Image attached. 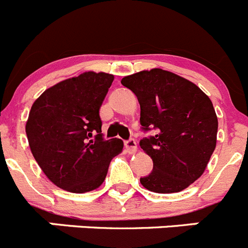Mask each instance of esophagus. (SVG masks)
<instances>
[{
  "mask_svg": "<svg viewBox=\"0 0 248 248\" xmlns=\"http://www.w3.org/2000/svg\"><path fill=\"white\" fill-rule=\"evenodd\" d=\"M124 147H126V150H127V152H128V154H135V152L137 151L136 141H135V140H132V139L128 140V141L124 142Z\"/></svg>",
  "mask_w": 248,
  "mask_h": 248,
  "instance_id": "1",
  "label": "esophagus"
}]
</instances>
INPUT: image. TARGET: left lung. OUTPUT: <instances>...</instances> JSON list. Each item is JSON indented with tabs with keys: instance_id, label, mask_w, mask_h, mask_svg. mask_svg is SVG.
<instances>
[{
	"instance_id": "left-lung-1",
	"label": "left lung",
	"mask_w": 248,
	"mask_h": 248,
	"mask_svg": "<svg viewBox=\"0 0 248 248\" xmlns=\"http://www.w3.org/2000/svg\"><path fill=\"white\" fill-rule=\"evenodd\" d=\"M121 83L137 96L142 130L157 133L140 141L154 161L141 185L157 193L187 188L201 177L216 148L218 121L208 96L188 79L161 68L133 73Z\"/></svg>"
}]
</instances>
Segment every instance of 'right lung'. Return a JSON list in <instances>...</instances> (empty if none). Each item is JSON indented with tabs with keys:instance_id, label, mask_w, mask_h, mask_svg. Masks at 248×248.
<instances>
[{
	"instance_id": "obj_1",
	"label": "right lung",
	"mask_w": 248,
	"mask_h": 248,
	"mask_svg": "<svg viewBox=\"0 0 248 248\" xmlns=\"http://www.w3.org/2000/svg\"><path fill=\"white\" fill-rule=\"evenodd\" d=\"M113 75L81 73L47 88L34 101L26 135L34 160L52 184L85 193L103 184L120 139L103 140L100 108Z\"/></svg>"
}]
</instances>
